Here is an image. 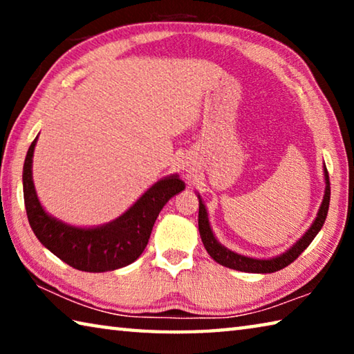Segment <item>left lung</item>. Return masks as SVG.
<instances>
[{
	"label": "left lung",
	"mask_w": 354,
	"mask_h": 354,
	"mask_svg": "<svg viewBox=\"0 0 354 354\" xmlns=\"http://www.w3.org/2000/svg\"><path fill=\"white\" fill-rule=\"evenodd\" d=\"M325 181H326L325 196H323V203L319 209V214H317L313 226L309 227L306 234L299 239V241L293 245L290 250H287L284 254H281L278 257H273V259H253V257L237 254V253H234V251L221 247V245L217 242V239H215L212 234L211 226H209L206 207H205V205H203V201L200 198L198 230H200L203 245H205V248L209 253V256H211L215 262H218L220 266L232 268V270L248 272V273H273V272L281 270V268H284L287 266H290V263L309 247V243L314 241V237L319 234V231L322 230L323 223H325L326 215H328V207H329V198H331V187H329V176H328L326 167H325Z\"/></svg>",
	"instance_id": "8db88e82"
}]
</instances>
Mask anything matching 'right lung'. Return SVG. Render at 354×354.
I'll list each match as a JSON object with an SVG mask.
<instances>
[{
  "label": "right lung",
  "instance_id": "obj_1",
  "mask_svg": "<svg viewBox=\"0 0 354 354\" xmlns=\"http://www.w3.org/2000/svg\"><path fill=\"white\" fill-rule=\"evenodd\" d=\"M37 139L23 165V196L35 237L59 259L81 272H111L129 266L145 250L154 221L171 196L184 190L178 176L151 185L122 217L100 227H75L48 215L40 206L32 183V156Z\"/></svg>",
  "mask_w": 354,
  "mask_h": 354
}]
</instances>
